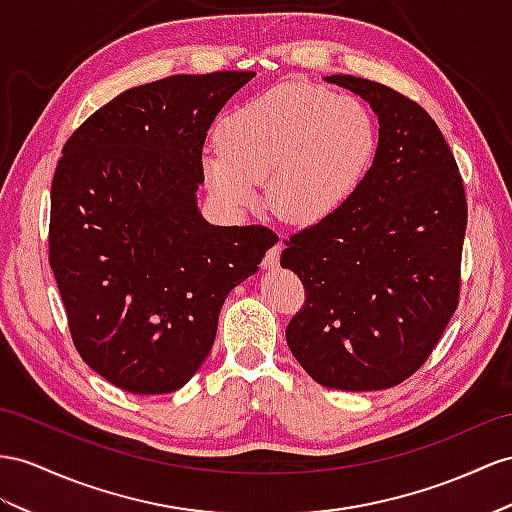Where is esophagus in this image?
Listing matches in <instances>:
<instances>
[{"label": "esophagus", "mask_w": 512, "mask_h": 512, "mask_svg": "<svg viewBox=\"0 0 512 512\" xmlns=\"http://www.w3.org/2000/svg\"><path fill=\"white\" fill-rule=\"evenodd\" d=\"M281 251H283V242H277V244H274L272 248H268V253H266L264 261H261V266H264L266 270H270V268H277V266H279Z\"/></svg>", "instance_id": "34e87169"}]
</instances>
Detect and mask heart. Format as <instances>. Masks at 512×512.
Returning <instances> with one entry per match:
<instances>
[{"mask_svg": "<svg viewBox=\"0 0 512 512\" xmlns=\"http://www.w3.org/2000/svg\"><path fill=\"white\" fill-rule=\"evenodd\" d=\"M220 149L203 153L216 199L246 212L259 203L290 225L335 216L372 168L378 129L357 97L313 84H283L233 108L218 127Z\"/></svg>", "mask_w": 512, "mask_h": 512, "instance_id": "b5f03b06", "label": "heart"}]
</instances>
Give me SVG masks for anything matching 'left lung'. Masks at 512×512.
I'll return each instance as SVG.
<instances>
[{
  "instance_id": "left-lung-1",
  "label": "left lung",
  "mask_w": 512,
  "mask_h": 512,
  "mask_svg": "<svg viewBox=\"0 0 512 512\" xmlns=\"http://www.w3.org/2000/svg\"><path fill=\"white\" fill-rule=\"evenodd\" d=\"M378 116V147L339 212L285 240L281 266L305 285L287 346L313 381L376 391L415 374L458 307L467 201L430 114L396 90L329 75Z\"/></svg>"
}]
</instances>
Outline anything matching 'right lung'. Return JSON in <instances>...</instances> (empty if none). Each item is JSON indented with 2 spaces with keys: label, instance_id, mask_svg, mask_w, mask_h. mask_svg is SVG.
I'll return each mask as SVG.
<instances>
[{
  "label": "right lung",
  "instance_id": "obj_1",
  "mask_svg": "<svg viewBox=\"0 0 512 512\" xmlns=\"http://www.w3.org/2000/svg\"><path fill=\"white\" fill-rule=\"evenodd\" d=\"M253 71L129 88L73 131L51 183L49 266L80 357L140 396L186 385L222 303L279 238L203 220V144Z\"/></svg>",
  "mask_w": 512,
  "mask_h": 512
}]
</instances>
